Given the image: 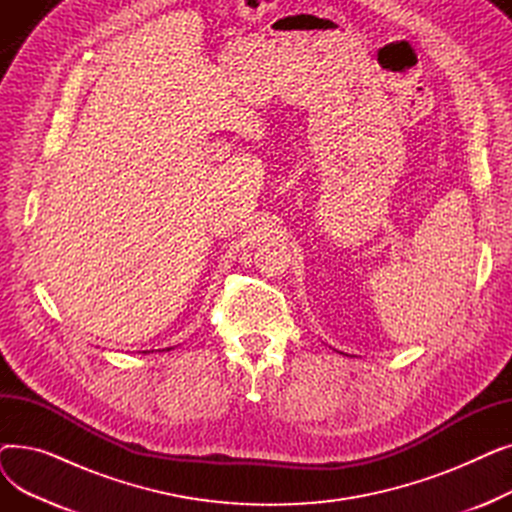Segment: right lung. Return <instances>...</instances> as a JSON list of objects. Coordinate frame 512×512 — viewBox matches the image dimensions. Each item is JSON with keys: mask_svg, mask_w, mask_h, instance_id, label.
Masks as SVG:
<instances>
[{"mask_svg": "<svg viewBox=\"0 0 512 512\" xmlns=\"http://www.w3.org/2000/svg\"><path fill=\"white\" fill-rule=\"evenodd\" d=\"M166 351H172V348H166ZM147 353V351H145Z\"/></svg>", "mask_w": 512, "mask_h": 512, "instance_id": "add662e5", "label": "right lung"}]
</instances>
